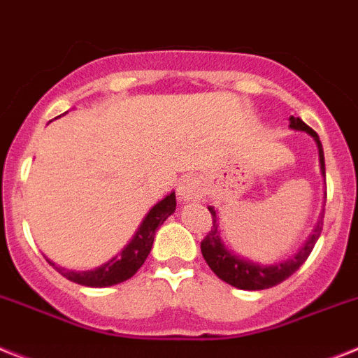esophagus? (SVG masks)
<instances>
[{
	"label": "esophagus",
	"mask_w": 358,
	"mask_h": 358,
	"mask_svg": "<svg viewBox=\"0 0 358 358\" xmlns=\"http://www.w3.org/2000/svg\"><path fill=\"white\" fill-rule=\"evenodd\" d=\"M203 182L197 179V177H185L179 186H177V196L182 203H190V201H197L203 196Z\"/></svg>",
	"instance_id": "obj_1"
}]
</instances>
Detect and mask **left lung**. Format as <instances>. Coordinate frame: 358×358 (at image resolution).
<instances>
[{"label":"left lung","instance_id":"1","mask_svg":"<svg viewBox=\"0 0 358 358\" xmlns=\"http://www.w3.org/2000/svg\"><path fill=\"white\" fill-rule=\"evenodd\" d=\"M289 128L296 129V131L309 133L318 148V159H320V172L326 179V162H324V150H322V143L318 135L313 131L300 117H289ZM208 210L212 214V225L206 238L201 241V252L203 258L208 264V267L214 271L217 278L223 282L230 283L232 287L243 289V291H262V289L274 287L282 283L283 280H287L292 273H296L298 268L302 267V264L307 259V256L311 254L313 247L317 243V239L320 238L322 225H324V212L318 217L317 225L306 239V243L298 249V252L291 254L287 259L276 262V264L264 265L254 264L252 259L241 258L225 245L223 238H221L220 229V217L215 214L214 206H208Z\"/></svg>","mask_w":358,"mask_h":358}]
</instances>
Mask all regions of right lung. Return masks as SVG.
Instances as JSON below:
<instances>
[{"label":"right lung","mask_w":358,"mask_h":358,"mask_svg":"<svg viewBox=\"0 0 358 358\" xmlns=\"http://www.w3.org/2000/svg\"><path fill=\"white\" fill-rule=\"evenodd\" d=\"M176 192H170L166 197H162L159 201L157 205L152 206V210L148 212L143 223L138 225L137 232L128 241V245L115 258L102 264L100 267L91 268V271H69V268L55 265V262H51L49 258H47V262L64 278L80 283V285H85V287H109V285L126 282L137 273L138 268L143 267L148 254L152 250L155 230L176 212Z\"/></svg>","instance_id":"right-lung-1"}]
</instances>
